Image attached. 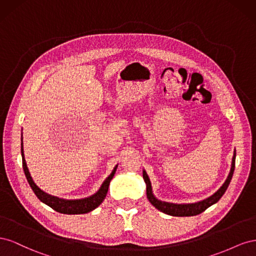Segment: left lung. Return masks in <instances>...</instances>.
Listing matches in <instances>:
<instances>
[{
    "label": "left lung",
    "instance_id": "1",
    "mask_svg": "<svg viewBox=\"0 0 256 256\" xmlns=\"http://www.w3.org/2000/svg\"><path fill=\"white\" fill-rule=\"evenodd\" d=\"M235 159H236V150L234 152V156H233V161H232V168H230V172L226 178V182L222 184V187L216 191L214 194L212 196L207 198L206 200H200V202L194 203V204H173V203H166V202H161V200H157L152 196V184L150 182V178L147 176L146 172L143 171V178L146 182V196L147 198H148L150 202L152 203V206L156 207L158 210L164 212L170 216H196L200 214V212H203L204 210L208 207H210L214 203L218 202V200L222 198L224 194V192L226 191L228 184L230 182L232 177H233V173L235 170Z\"/></svg>",
    "mask_w": 256,
    "mask_h": 256
}]
</instances>
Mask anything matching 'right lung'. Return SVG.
I'll list each match as a JSON object with an SVG mask.
<instances>
[{"mask_svg":"<svg viewBox=\"0 0 256 256\" xmlns=\"http://www.w3.org/2000/svg\"><path fill=\"white\" fill-rule=\"evenodd\" d=\"M21 154H22V166H23V171H24L26 177L28 180V184L32 188L33 192L36 194V196L40 198L42 203L46 205L50 206L54 210L60 212V214H86L92 210H94L96 207H98L100 204L102 203V200H104L108 189H109V184L110 182L113 178L116 168H118V166L114 168L112 173L110 176L106 178V180L102 184L100 189L95 193L94 196H92L86 198H82V200H63V198H58L56 196H52L44 193L42 191L40 188L37 187L35 182H33L32 177L30 175V172L28 170L26 164V159H24V154H23V145L21 143Z\"/></svg>","mask_w":256,"mask_h":256,"instance_id":"1","label":"right lung"}]
</instances>
